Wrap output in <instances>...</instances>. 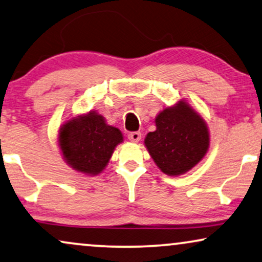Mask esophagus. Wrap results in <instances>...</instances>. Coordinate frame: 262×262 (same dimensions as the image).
I'll list each match as a JSON object with an SVG mask.
<instances>
[{
	"mask_svg": "<svg viewBox=\"0 0 262 262\" xmlns=\"http://www.w3.org/2000/svg\"><path fill=\"white\" fill-rule=\"evenodd\" d=\"M128 139L133 142H139L141 139V133L140 132H132V133L128 134Z\"/></svg>",
	"mask_w": 262,
	"mask_h": 262,
	"instance_id": "34e87169",
	"label": "esophagus"
}]
</instances>
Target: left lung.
<instances>
[{"instance_id":"left-lung-1","label":"left lung","mask_w":262,"mask_h":262,"mask_svg":"<svg viewBox=\"0 0 262 262\" xmlns=\"http://www.w3.org/2000/svg\"><path fill=\"white\" fill-rule=\"evenodd\" d=\"M155 123L156 130L149 132L144 142L165 175H183L206 156L210 147L207 123L184 99L160 111Z\"/></svg>"}]
</instances>
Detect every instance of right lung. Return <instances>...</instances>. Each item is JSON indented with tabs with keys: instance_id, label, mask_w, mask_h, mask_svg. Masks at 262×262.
Returning <instances> with one entry per match:
<instances>
[{
	"instance_id": "1",
	"label": "right lung",
	"mask_w": 262,
	"mask_h": 262,
	"mask_svg": "<svg viewBox=\"0 0 262 262\" xmlns=\"http://www.w3.org/2000/svg\"><path fill=\"white\" fill-rule=\"evenodd\" d=\"M123 135L97 111L76 115L60 127L57 144L64 162L75 171L97 176L105 169Z\"/></svg>"
}]
</instances>
